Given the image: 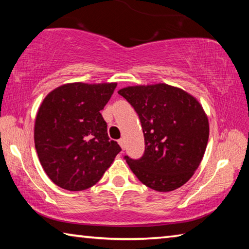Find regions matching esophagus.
Listing matches in <instances>:
<instances>
[{
	"label": "esophagus",
	"instance_id": "obj_1",
	"mask_svg": "<svg viewBox=\"0 0 249 249\" xmlns=\"http://www.w3.org/2000/svg\"><path fill=\"white\" fill-rule=\"evenodd\" d=\"M119 144H120V146L122 147V149H125V141L123 140V138H121V140H119Z\"/></svg>",
	"mask_w": 249,
	"mask_h": 249
}]
</instances>
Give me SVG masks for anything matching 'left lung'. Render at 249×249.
I'll list each match as a JSON object with an SVG mask.
<instances>
[{
    "label": "left lung",
    "instance_id": "8db88e82",
    "mask_svg": "<svg viewBox=\"0 0 249 249\" xmlns=\"http://www.w3.org/2000/svg\"><path fill=\"white\" fill-rule=\"evenodd\" d=\"M140 116L145 153L125 156L142 183L159 192L183 185L195 174L209 141V120L195 96L166 83L134 86L119 91Z\"/></svg>",
    "mask_w": 249,
    "mask_h": 249
}]
</instances>
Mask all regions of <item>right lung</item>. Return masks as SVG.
<instances>
[{
	"mask_svg": "<svg viewBox=\"0 0 249 249\" xmlns=\"http://www.w3.org/2000/svg\"><path fill=\"white\" fill-rule=\"evenodd\" d=\"M117 83H67L53 90L37 112L35 148L47 176L69 191L91 188L122 150L107 136L101 114Z\"/></svg>",
	"mask_w": 249,
	"mask_h": 249,
	"instance_id": "obj_1",
	"label": "right lung"
}]
</instances>
